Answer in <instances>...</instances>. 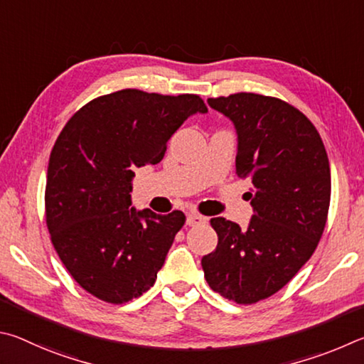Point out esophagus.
<instances>
[{
    "instance_id": "34e87169",
    "label": "esophagus",
    "mask_w": 364,
    "mask_h": 364,
    "mask_svg": "<svg viewBox=\"0 0 364 364\" xmlns=\"http://www.w3.org/2000/svg\"><path fill=\"white\" fill-rule=\"evenodd\" d=\"M206 218L205 215L201 214H196V213H192L187 215V225L188 227H196V225H201V224H206Z\"/></svg>"
}]
</instances>
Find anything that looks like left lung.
I'll return each mask as SVG.
<instances>
[{"mask_svg": "<svg viewBox=\"0 0 364 364\" xmlns=\"http://www.w3.org/2000/svg\"><path fill=\"white\" fill-rule=\"evenodd\" d=\"M208 104L237 129V174L251 178L254 215L246 230L211 219L219 243L201 265L209 288L251 305L288 284L315 252L329 211V159L316 127L288 102L237 92Z\"/></svg>", "mask_w": 364, "mask_h": 364, "instance_id": "1", "label": "left lung"}]
</instances>
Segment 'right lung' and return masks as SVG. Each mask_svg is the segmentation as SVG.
<instances>
[{
	"mask_svg": "<svg viewBox=\"0 0 364 364\" xmlns=\"http://www.w3.org/2000/svg\"><path fill=\"white\" fill-rule=\"evenodd\" d=\"M206 112L196 94L121 89L87 102L62 129L49 158L46 224L89 294L124 304L155 283L186 214L129 208L134 169L161 161L183 121Z\"/></svg>",
	"mask_w": 364,
	"mask_h": 364,
	"instance_id": "right-lung-1",
	"label": "right lung"
}]
</instances>
